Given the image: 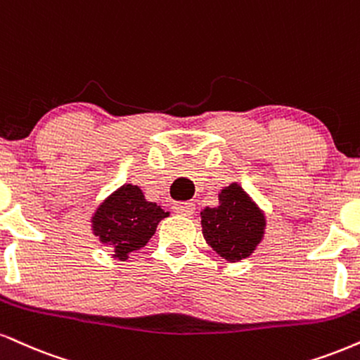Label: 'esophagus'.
Returning <instances> with one entry per match:
<instances>
[{
  "label": "esophagus",
  "mask_w": 360,
  "mask_h": 360,
  "mask_svg": "<svg viewBox=\"0 0 360 360\" xmlns=\"http://www.w3.org/2000/svg\"><path fill=\"white\" fill-rule=\"evenodd\" d=\"M194 202H189V201H184V202H176L174 205V211L176 213L183 214V216H193L194 214Z\"/></svg>",
  "instance_id": "34e87169"
}]
</instances>
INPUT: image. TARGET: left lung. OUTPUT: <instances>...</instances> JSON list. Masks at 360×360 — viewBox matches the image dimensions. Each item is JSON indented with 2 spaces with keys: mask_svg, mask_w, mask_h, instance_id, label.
Listing matches in <instances>:
<instances>
[{
  "mask_svg": "<svg viewBox=\"0 0 360 360\" xmlns=\"http://www.w3.org/2000/svg\"><path fill=\"white\" fill-rule=\"evenodd\" d=\"M218 198V206L201 211L202 236L226 262L248 258L265 235V214L236 183L223 188Z\"/></svg>",
  "mask_w": 360,
  "mask_h": 360,
  "instance_id": "8db88e82",
  "label": "left lung"
}]
</instances>
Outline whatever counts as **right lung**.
<instances>
[{"label": "right lung", "instance_id": "add662e5", "mask_svg": "<svg viewBox=\"0 0 360 360\" xmlns=\"http://www.w3.org/2000/svg\"><path fill=\"white\" fill-rule=\"evenodd\" d=\"M167 216L161 206L147 201L139 186L124 184L95 210L92 231L102 245L114 248L112 257L125 262L134 251L144 248Z\"/></svg>", "mask_w": 360, "mask_h": 360}]
</instances>
